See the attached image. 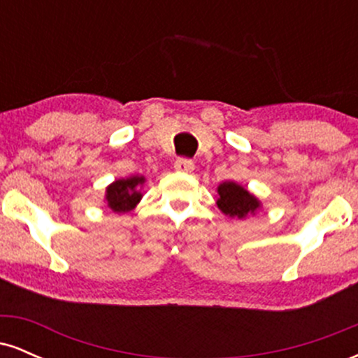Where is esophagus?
Instances as JSON below:
<instances>
[{
	"instance_id": "34e87169",
	"label": "esophagus",
	"mask_w": 358,
	"mask_h": 358,
	"mask_svg": "<svg viewBox=\"0 0 358 358\" xmlns=\"http://www.w3.org/2000/svg\"><path fill=\"white\" fill-rule=\"evenodd\" d=\"M193 162L192 159L188 158H178L175 162V170L176 171H182V173H190V171L193 170Z\"/></svg>"
}]
</instances>
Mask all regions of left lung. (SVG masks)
Segmentation results:
<instances>
[{"instance_id":"1","label":"left lung","mask_w":358,"mask_h":358,"mask_svg":"<svg viewBox=\"0 0 358 358\" xmlns=\"http://www.w3.org/2000/svg\"><path fill=\"white\" fill-rule=\"evenodd\" d=\"M219 200L217 205L225 215L236 217V219H244L249 213H254L259 208V200L245 190L241 185L234 182L222 183L219 188Z\"/></svg>"}]
</instances>
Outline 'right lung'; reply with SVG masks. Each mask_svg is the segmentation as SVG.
<instances>
[{"label":"right lung","instance_id":"1","mask_svg":"<svg viewBox=\"0 0 358 358\" xmlns=\"http://www.w3.org/2000/svg\"><path fill=\"white\" fill-rule=\"evenodd\" d=\"M145 183L143 176H131L126 180H116L113 185L108 187V207L113 208L114 212L124 213L134 208L139 200H141V185Z\"/></svg>","mask_w":358,"mask_h":358}]
</instances>
